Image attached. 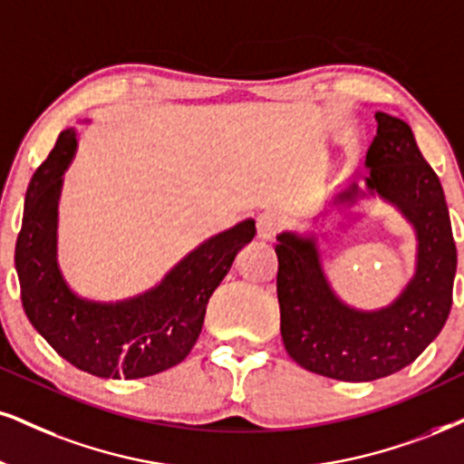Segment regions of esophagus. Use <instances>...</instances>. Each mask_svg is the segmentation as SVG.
I'll list each match as a JSON object with an SVG mask.
<instances>
[{
    "mask_svg": "<svg viewBox=\"0 0 464 464\" xmlns=\"http://www.w3.org/2000/svg\"><path fill=\"white\" fill-rule=\"evenodd\" d=\"M279 227H282V219H279L277 213H262L258 217V238L260 241H273L276 238V234L279 232Z\"/></svg>",
    "mask_w": 464,
    "mask_h": 464,
    "instance_id": "obj_1",
    "label": "esophagus"
}]
</instances>
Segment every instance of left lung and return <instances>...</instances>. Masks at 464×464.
<instances>
[{"label":"left lung","mask_w":464,"mask_h":464,"mask_svg":"<svg viewBox=\"0 0 464 464\" xmlns=\"http://www.w3.org/2000/svg\"><path fill=\"white\" fill-rule=\"evenodd\" d=\"M376 137L365 154L363 187L346 182L331 198L348 219L363 199L392 204L415 232V271L390 305L359 310L335 295L324 273L318 237L277 234V299L285 351L301 368L329 379L363 382L413 363L441 334L451 307L456 245L443 187L404 120L376 111ZM323 210L318 217H324ZM314 217V221H318Z\"/></svg>","instance_id":"1"}]
</instances>
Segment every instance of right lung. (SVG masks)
<instances>
[{
    "label": "right lung",
    "mask_w": 464,
    "mask_h": 464,
    "mask_svg": "<svg viewBox=\"0 0 464 464\" xmlns=\"http://www.w3.org/2000/svg\"><path fill=\"white\" fill-rule=\"evenodd\" d=\"M77 144V129L62 130L27 187L14 249L23 310L34 329L74 368L101 379L159 374L191 353L210 295L238 251L256 237V221L245 219L206 238L161 282L129 299L94 301L77 295L57 265V206Z\"/></svg>",
    "instance_id": "obj_1"
}]
</instances>
